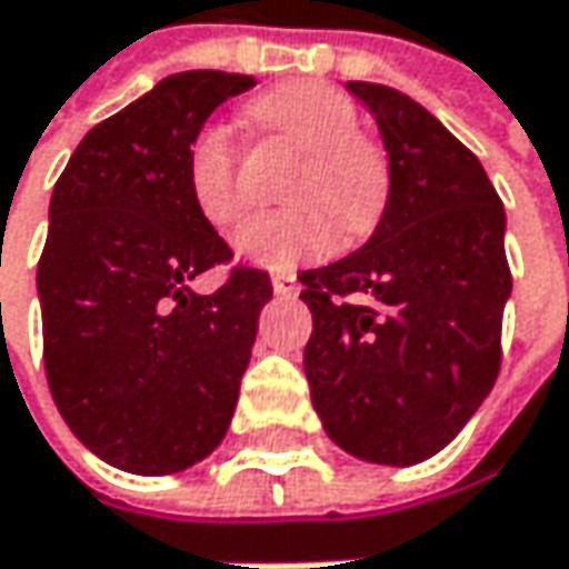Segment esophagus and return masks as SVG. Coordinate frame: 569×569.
<instances>
[{
	"label": "esophagus",
	"instance_id": "1",
	"mask_svg": "<svg viewBox=\"0 0 569 569\" xmlns=\"http://www.w3.org/2000/svg\"><path fill=\"white\" fill-rule=\"evenodd\" d=\"M271 288L281 298H295L298 295V278L291 271H278V274H271Z\"/></svg>",
	"mask_w": 569,
	"mask_h": 569
}]
</instances>
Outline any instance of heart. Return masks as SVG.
<instances>
[{
  "label": "heart",
  "instance_id": "obj_1",
  "mask_svg": "<svg viewBox=\"0 0 569 569\" xmlns=\"http://www.w3.org/2000/svg\"><path fill=\"white\" fill-rule=\"evenodd\" d=\"M274 140L301 153L288 179V209L249 216L232 246L264 268H291L333 246L367 236L387 206L390 167L380 147L360 137V113L347 94L318 81L284 84L249 107ZM239 153L226 127H202L189 147L186 177L199 216L219 229L242 216Z\"/></svg>",
  "mask_w": 569,
  "mask_h": 569
}]
</instances>
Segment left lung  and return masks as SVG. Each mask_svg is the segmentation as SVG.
<instances>
[{
	"mask_svg": "<svg viewBox=\"0 0 569 569\" xmlns=\"http://www.w3.org/2000/svg\"><path fill=\"white\" fill-rule=\"evenodd\" d=\"M377 117L390 196L363 249L301 271L305 347L327 436L377 465L442 452L498 380L511 298L505 206L478 163L409 94L347 81Z\"/></svg>",
	"mask_w": 569,
	"mask_h": 569,
	"instance_id": "obj_1",
	"label": "left lung"
}]
</instances>
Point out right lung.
Segmentation results:
<instances>
[{
	"instance_id": "obj_1",
	"label": "right lung",
	"mask_w": 569,
	"mask_h": 569,
	"mask_svg": "<svg viewBox=\"0 0 569 569\" xmlns=\"http://www.w3.org/2000/svg\"><path fill=\"white\" fill-rule=\"evenodd\" d=\"M249 88L251 74H170L88 130L54 182L36 278L48 390L120 471H182L232 422L271 278L239 264L212 295L189 288L232 249L199 216L186 160Z\"/></svg>"
}]
</instances>
